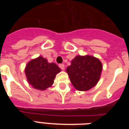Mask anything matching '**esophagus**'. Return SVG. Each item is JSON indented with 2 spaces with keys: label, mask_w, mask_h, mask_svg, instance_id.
<instances>
[{
  "label": "esophagus",
  "mask_w": 129,
  "mask_h": 129,
  "mask_svg": "<svg viewBox=\"0 0 129 129\" xmlns=\"http://www.w3.org/2000/svg\"><path fill=\"white\" fill-rule=\"evenodd\" d=\"M59 67L60 68L61 70H64L65 69V66L63 64H59Z\"/></svg>",
  "instance_id": "esophagus-1"
}]
</instances>
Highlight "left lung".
Masks as SVG:
<instances>
[{"label": "left lung", "instance_id": "obj_1", "mask_svg": "<svg viewBox=\"0 0 129 129\" xmlns=\"http://www.w3.org/2000/svg\"><path fill=\"white\" fill-rule=\"evenodd\" d=\"M102 70V63L91 55H77L67 68L72 85L79 91H87L96 85Z\"/></svg>", "mask_w": 129, "mask_h": 129}]
</instances>
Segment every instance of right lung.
<instances>
[{"mask_svg":"<svg viewBox=\"0 0 129 129\" xmlns=\"http://www.w3.org/2000/svg\"><path fill=\"white\" fill-rule=\"evenodd\" d=\"M61 70L54 63H48L46 59L39 56L30 61L25 72L29 84L39 90H45L52 86L57 74Z\"/></svg>","mask_w":129,"mask_h":129,"instance_id":"add662e5","label":"right lung"}]
</instances>
